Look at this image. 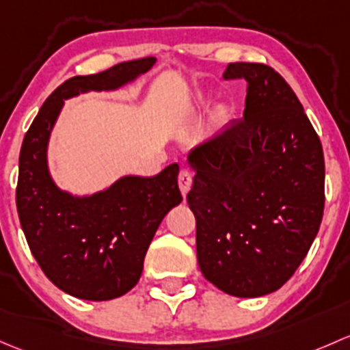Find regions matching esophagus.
Here are the masks:
<instances>
[{"instance_id": "34e87169", "label": "esophagus", "mask_w": 350, "mask_h": 350, "mask_svg": "<svg viewBox=\"0 0 350 350\" xmlns=\"http://www.w3.org/2000/svg\"><path fill=\"white\" fill-rule=\"evenodd\" d=\"M178 187H180V192H182V196H187V193H189L190 187H192V175H190V172H187V170L180 172Z\"/></svg>"}]
</instances>
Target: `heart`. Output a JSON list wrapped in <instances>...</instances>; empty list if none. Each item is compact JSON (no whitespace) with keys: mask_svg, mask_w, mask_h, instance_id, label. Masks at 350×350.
<instances>
[{"mask_svg":"<svg viewBox=\"0 0 350 350\" xmlns=\"http://www.w3.org/2000/svg\"><path fill=\"white\" fill-rule=\"evenodd\" d=\"M215 120L219 122H224L228 120V109H226V107H219L217 113H215Z\"/></svg>","mask_w":350,"mask_h":350,"instance_id":"obj_1","label":"heart"}]
</instances>
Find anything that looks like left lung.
<instances>
[{
    "label": "left lung",
    "mask_w": 350,
    "mask_h": 350,
    "mask_svg": "<svg viewBox=\"0 0 350 350\" xmlns=\"http://www.w3.org/2000/svg\"><path fill=\"white\" fill-rule=\"evenodd\" d=\"M244 79L243 120L190 151L187 202L207 282L239 298L282 288L307 256L323 215L322 143L286 81L265 64L234 62Z\"/></svg>",
    "instance_id": "8db88e82"
}]
</instances>
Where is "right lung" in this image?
<instances>
[{
	"instance_id": "add662e5",
	"label": "right lung",
	"mask_w": 350,
	"mask_h": 350,
	"mask_svg": "<svg viewBox=\"0 0 350 350\" xmlns=\"http://www.w3.org/2000/svg\"><path fill=\"white\" fill-rule=\"evenodd\" d=\"M154 62L148 57L68 79L46 97L25 135L16 187L21 229L46 278L75 298L113 300L138 283L158 226L182 202L178 165L148 178L121 176L92 196H72L49 172L50 133L64 100L89 91H116Z\"/></svg>"
}]
</instances>
